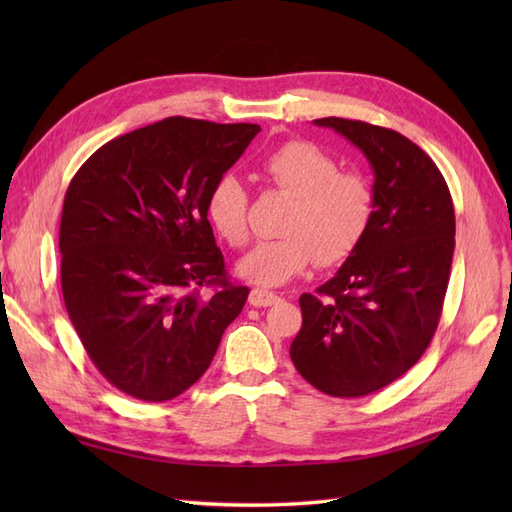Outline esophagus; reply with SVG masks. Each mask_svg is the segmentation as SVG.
Masks as SVG:
<instances>
[{"mask_svg": "<svg viewBox=\"0 0 512 512\" xmlns=\"http://www.w3.org/2000/svg\"><path fill=\"white\" fill-rule=\"evenodd\" d=\"M277 301H279V297L275 295V292H268V290H262V288H253V290H250V295H248V303H250V306H255V308L275 306Z\"/></svg>", "mask_w": 512, "mask_h": 512, "instance_id": "obj_1", "label": "esophagus"}]
</instances>
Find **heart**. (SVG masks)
I'll list each match as a JSON object with an SVG mask.
<instances>
[{"instance_id": "obj_1", "label": "heart", "mask_w": 512, "mask_h": 512, "mask_svg": "<svg viewBox=\"0 0 512 512\" xmlns=\"http://www.w3.org/2000/svg\"><path fill=\"white\" fill-rule=\"evenodd\" d=\"M264 180L292 195L281 233L259 242L239 259L237 275L255 286H284L317 262L336 266L361 246L372 222L374 198L363 176L339 171L317 145L290 140L270 151L259 167ZM206 217L228 246L248 239V193L233 173H224L206 195Z\"/></svg>"}]
</instances>
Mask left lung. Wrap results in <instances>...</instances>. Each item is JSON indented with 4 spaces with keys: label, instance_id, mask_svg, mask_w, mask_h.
Instances as JSON below:
<instances>
[{
    "label": "left lung",
    "instance_id": "obj_1",
    "mask_svg": "<svg viewBox=\"0 0 512 512\" xmlns=\"http://www.w3.org/2000/svg\"><path fill=\"white\" fill-rule=\"evenodd\" d=\"M363 151L374 171V211L361 246L336 275L301 295L290 345L297 372L336 398L367 396L418 363L447 295L455 211L440 169L394 129L317 118Z\"/></svg>",
    "mask_w": 512,
    "mask_h": 512
}]
</instances>
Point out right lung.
<instances>
[{"label": "right lung", "mask_w": 512, "mask_h": 512, "mask_svg": "<svg viewBox=\"0 0 512 512\" xmlns=\"http://www.w3.org/2000/svg\"><path fill=\"white\" fill-rule=\"evenodd\" d=\"M262 127L173 116L118 136L63 200L61 290L76 334L123 394L165 402L209 369L248 288L228 281L206 195ZM215 287L211 298L199 288Z\"/></svg>", "instance_id": "right-lung-1"}]
</instances>
